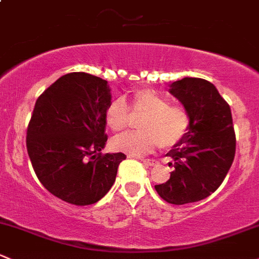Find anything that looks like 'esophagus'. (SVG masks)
<instances>
[{"mask_svg":"<svg viewBox=\"0 0 259 259\" xmlns=\"http://www.w3.org/2000/svg\"><path fill=\"white\" fill-rule=\"evenodd\" d=\"M142 162H143V164H146V165H149V166H153L157 164V162H155L154 159H141Z\"/></svg>","mask_w":259,"mask_h":259,"instance_id":"obj_1","label":"esophagus"}]
</instances>
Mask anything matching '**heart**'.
<instances>
[{"instance_id":"obj_1","label":"heart","mask_w":259,"mask_h":259,"mask_svg":"<svg viewBox=\"0 0 259 259\" xmlns=\"http://www.w3.org/2000/svg\"><path fill=\"white\" fill-rule=\"evenodd\" d=\"M130 108L133 116L142 118L138 132H128L112 140L116 151L128 154H146L159 144L164 149L179 144L190 131L191 117L182 105L170 104L154 89H140L131 96ZM132 116L123 99H113L105 111V121L111 130L121 132L128 127Z\"/></svg>"}]
</instances>
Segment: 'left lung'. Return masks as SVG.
<instances>
[{
  "label": "left lung",
  "mask_w": 259,
  "mask_h": 259,
  "mask_svg": "<svg viewBox=\"0 0 259 259\" xmlns=\"http://www.w3.org/2000/svg\"><path fill=\"white\" fill-rule=\"evenodd\" d=\"M191 117L190 131L166 153L173 159L168 182L155 185L169 204L184 205L205 199L224 182L236 153V135L230 105L213 84L200 77H184L170 85Z\"/></svg>",
  "instance_id": "8db88e82"
}]
</instances>
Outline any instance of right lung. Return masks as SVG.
<instances>
[{
  "instance_id": "1",
  "label": "right lung",
  "mask_w": 259,
  "mask_h": 259,
  "mask_svg": "<svg viewBox=\"0 0 259 259\" xmlns=\"http://www.w3.org/2000/svg\"><path fill=\"white\" fill-rule=\"evenodd\" d=\"M106 80L69 73L37 99L27 127V151L44 188L76 206L95 204L113 185L123 153L101 149L107 141Z\"/></svg>"
}]
</instances>
